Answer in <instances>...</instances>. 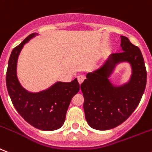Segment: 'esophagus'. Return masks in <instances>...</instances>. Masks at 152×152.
I'll return each mask as SVG.
<instances>
[{"label": "esophagus", "instance_id": "esophagus-1", "mask_svg": "<svg viewBox=\"0 0 152 152\" xmlns=\"http://www.w3.org/2000/svg\"><path fill=\"white\" fill-rule=\"evenodd\" d=\"M77 80H78L79 83L81 84L83 82V80H85V76H83V75H80V76H79L78 77H77Z\"/></svg>", "mask_w": 152, "mask_h": 152}]
</instances>
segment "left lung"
Returning a JSON list of instances; mask_svg holds the SVG:
<instances>
[{
	"mask_svg": "<svg viewBox=\"0 0 152 152\" xmlns=\"http://www.w3.org/2000/svg\"><path fill=\"white\" fill-rule=\"evenodd\" d=\"M120 52L111 54L100 68L89 72L80 89L88 124L105 131L121 124L139 104L147 82V72L141 50L125 36H121ZM128 62L132 67L129 82L116 86L109 78L115 66Z\"/></svg>",
	"mask_w": 152,
	"mask_h": 152,
	"instance_id": "8db88e82",
	"label": "left lung"
}]
</instances>
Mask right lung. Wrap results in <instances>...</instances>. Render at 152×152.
Segmentation results:
<instances>
[{
    "mask_svg": "<svg viewBox=\"0 0 152 152\" xmlns=\"http://www.w3.org/2000/svg\"><path fill=\"white\" fill-rule=\"evenodd\" d=\"M35 35L38 34H31L11 52L6 74L7 89L14 107L28 123L42 131H55L63 125L80 84L76 78L69 83L56 82L38 93L28 91L21 86L17 76L18 59L24 45Z\"/></svg>",
    "mask_w": 152,
    "mask_h": 152,
    "instance_id": "1",
    "label": "right lung"
}]
</instances>
